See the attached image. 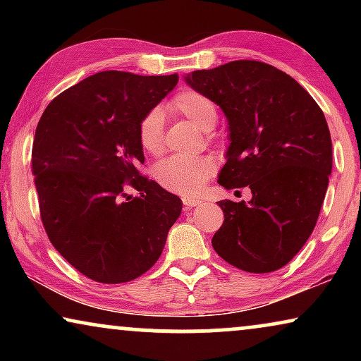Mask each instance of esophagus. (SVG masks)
<instances>
[{"label":"esophagus","instance_id":"1","mask_svg":"<svg viewBox=\"0 0 361 361\" xmlns=\"http://www.w3.org/2000/svg\"><path fill=\"white\" fill-rule=\"evenodd\" d=\"M182 204L185 205V209H192V207L199 205L200 200L194 199V197H182Z\"/></svg>","mask_w":361,"mask_h":361}]
</instances>
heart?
Here are the masks:
<instances>
[{
  "label": "heart",
  "mask_w": 361,
  "mask_h": 361,
  "mask_svg": "<svg viewBox=\"0 0 361 361\" xmlns=\"http://www.w3.org/2000/svg\"><path fill=\"white\" fill-rule=\"evenodd\" d=\"M171 108L200 130L209 131L219 121V108L209 97L197 90H182L171 100ZM137 140L147 154L164 151V115L152 108L137 125ZM215 172V162L209 156H171L157 162L154 177L166 190L180 195H195Z\"/></svg>",
  "instance_id": "b5f03b06"
}]
</instances>
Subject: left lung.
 Wrapping results in <instances>:
<instances>
[{
  "mask_svg": "<svg viewBox=\"0 0 361 361\" xmlns=\"http://www.w3.org/2000/svg\"><path fill=\"white\" fill-rule=\"evenodd\" d=\"M224 110L230 146L219 176L245 200H220L224 224L212 246L226 263L271 273L299 253L317 224L332 172L324 111L293 77L259 61H233L185 77Z\"/></svg>",
  "mask_w": 361,
  "mask_h": 361,
  "instance_id": "1",
  "label": "left lung"
}]
</instances>
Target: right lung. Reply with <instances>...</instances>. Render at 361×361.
Segmentation results:
<instances>
[{"label": "right lung", "instance_id": "1", "mask_svg": "<svg viewBox=\"0 0 361 361\" xmlns=\"http://www.w3.org/2000/svg\"><path fill=\"white\" fill-rule=\"evenodd\" d=\"M177 82V73L98 72L54 98L37 123L31 162L44 230L97 283H128L151 269L179 219V197L141 176L137 140L141 118Z\"/></svg>", "mask_w": 361, "mask_h": 361}]
</instances>
